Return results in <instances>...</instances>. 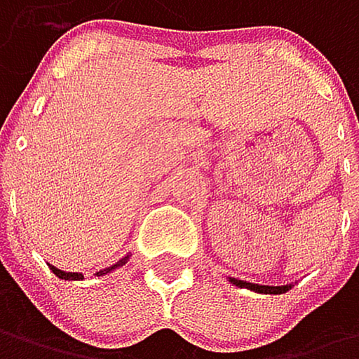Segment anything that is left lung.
Listing matches in <instances>:
<instances>
[{
  "label": "left lung",
  "instance_id": "8db88e82",
  "mask_svg": "<svg viewBox=\"0 0 359 359\" xmlns=\"http://www.w3.org/2000/svg\"><path fill=\"white\" fill-rule=\"evenodd\" d=\"M229 283L236 285V287H245V289H252L256 293H285L291 289V285H285V287H267V285H254V283H245V280H236V278H229Z\"/></svg>",
  "mask_w": 359,
  "mask_h": 359
}]
</instances>
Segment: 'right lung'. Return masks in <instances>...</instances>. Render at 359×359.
I'll return each instance as SVG.
<instances>
[{
  "label": "right lung",
  "mask_w": 359,
  "mask_h": 359,
  "mask_svg": "<svg viewBox=\"0 0 359 359\" xmlns=\"http://www.w3.org/2000/svg\"><path fill=\"white\" fill-rule=\"evenodd\" d=\"M128 260V256L121 260V262H116V264H112V267H107V269H103V271H99L97 276H103V273H110L112 269H116V267H121V264H123ZM50 269H53V273L57 276V278H61V280H83V276L81 273H70V271H61V269H57V267H53V264H50Z\"/></svg>",
  "instance_id": "1"
}]
</instances>
